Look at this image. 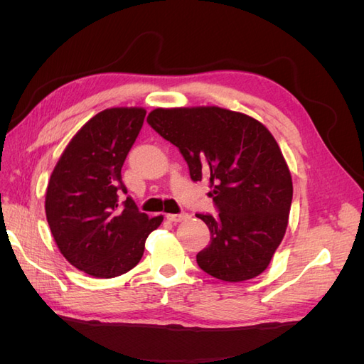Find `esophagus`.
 Returning <instances> with one entry per match:
<instances>
[{"instance_id": "obj_1", "label": "esophagus", "mask_w": 364, "mask_h": 364, "mask_svg": "<svg viewBox=\"0 0 364 364\" xmlns=\"http://www.w3.org/2000/svg\"><path fill=\"white\" fill-rule=\"evenodd\" d=\"M190 217L188 213H179V214H167V218L170 222H182V220H186Z\"/></svg>"}]
</instances>
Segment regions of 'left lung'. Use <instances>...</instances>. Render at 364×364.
I'll list each match as a JSON object with an SVG mask.
<instances>
[{
    "mask_svg": "<svg viewBox=\"0 0 364 364\" xmlns=\"http://www.w3.org/2000/svg\"><path fill=\"white\" fill-rule=\"evenodd\" d=\"M147 123L179 147L191 181L206 178L218 214H196L211 232L197 253L211 277H258L284 238L293 183L278 142L259 121L217 106L155 109Z\"/></svg>",
    "mask_w": 364,
    "mask_h": 364,
    "instance_id": "8db88e82",
    "label": "left lung"
}]
</instances>
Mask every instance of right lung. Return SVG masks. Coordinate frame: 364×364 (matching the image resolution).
<instances>
[{
	"mask_svg": "<svg viewBox=\"0 0 364 364\" xmlns=\"http://www.w3.org/2000/svg\"><path fill=\"white\" fill-rule=\"evenodd\" d=\"M139 107H112L77 132L54 167L46 213L54 241L74 267L115 278L139 262L149 234L164 217L141 213L121 168L144 123Z\"/></svg>",
	"mask_w": 364,
	"mask_h": 364,
	"instance_id": "1",
	"label": "right lung"
}]
</instances>
